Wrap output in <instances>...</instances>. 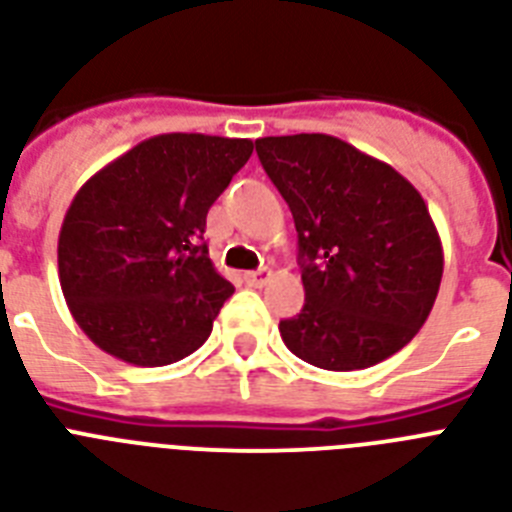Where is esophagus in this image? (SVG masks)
Segmentation results:
<instances>
[{
    "label": "esophagus",
    "instance_id": "obj_1",
    "mask_svg": "<svg viewBox=\"0 0 512 512\" xmlns=\"http://www.w3.org/2000/svg\"><path fill=\"white\" fill-rule=\"evenodd\" d=\"M243 280L251 287H264L266 282H269V272H246L243 274Z\"/></svg>",
    "mask_w": 512,
    "mask_h": 512
}]
</instances>
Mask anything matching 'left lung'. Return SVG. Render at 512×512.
Wrapping results in <instances>:
<instances>
[{
  "label": "left lung",
  "mask_w": 512,
  "mask_h": 512,
  "mask_svg": "<svg viewBox=\"0 0 512 512\" xmlns=\"http://www.w3.org/2000/svg\"><path fill=\"white\" fill-rule=\"evenodd\" d=\"M256 154L298 232L306 303L280 322L290 353L327 371L395 356L424 327L445 266L421 193L335 135H269Z\"/></svg>",
  "instance_id": "1"
}]
</instances>
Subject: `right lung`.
<instances>
[{
  "mask_svg": "<svg viewBox=\"0 0 512 512\" xmlns=\"http://www.w3.org/2000/svg\"><path fill=\"white\" fill-rule=\"evenodd\" d=\"M251 154L248 138L154 135L75 193L59 230V285L104 353L167 366L204 345L235 293L209 259L206 214Z\"/></svg>",
  "mask_w": 512,
  "mask_h": 512,
  "instance_id": "add662e5",
  "label": "right lung"
}]
</instances>
